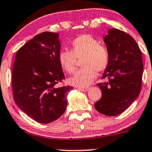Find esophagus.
<instances>
[{
	"label": "esophagus",
	"instance_id": "esophagus-1",
	"mask_svg": "<svg viewBox=\"0 0 152 152\" xmlns=\"http://www.w3.org/2000/svg\"><path fill=\"white\" fill-rule=\"evenodd\" d=\"M78 89L81 91H87L89 89V87H79Z\"/></svg>",
	"mask_w": 152,
	"mask_h": 152
}]
</instances>
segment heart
Instances as JSON below:
<instances>
[{
	"instance_id": "1",
	"label": "heart",
	"mask_w": 152,
	"mask_h": 152,
	"mask_svg": "<svg viewBox=\"0 0 152 152\" xmlns=\"http://www.w3.org/2000/svg\"><path fill=\"white\" fill-rule=\"evenodd\" d=\"M82 68L75 72L68 83L75 86H88L99 72L105 70L110 62L107 48L89 34L77 37L71 43V50H63L58 53V62L63 71L71 73L75 70L76 58H81Z\"/></svg>"
}]
</instances>
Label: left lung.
Here are the masks:
<instances>
[{
  "label": "left lung",
  "mask_w": 152,
  "mask_h": 152,
  "mask_svg": "<svg viewBox=\"0 0 152 152\" xmlns=\"http://www.w3.org/2000/svg\"><path fill=\"white\" fill-rule=\"evenodd\" d=\"M109 51L110 62L99 83L102 97L94 104L99 113L115 116L124 112L140 94L144 71L142 55L131 35L118 29H110L103 38Z\"/></svg>",
  "instance_id": "8db88e82"
}]
</instances>
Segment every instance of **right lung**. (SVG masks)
<instances>
[{
    "label": "right lung",
    "instance_id": "1",
    "mask_svg": "<svg viewBox=\"0 0 152 152\" xmlns=\"http://www.w3.org/2000/svg\"><path fill=\"white\" fill-rule=\"evenodd\" d=\"M61 42L58 33H40L16 53L12 70L16 104L38 123L59 118L67 107V95L73 86H58L65 79L58 62Z\"/></svg>",
    "mask_w": 152,
    "mask_h": 152
}]
</instances>
